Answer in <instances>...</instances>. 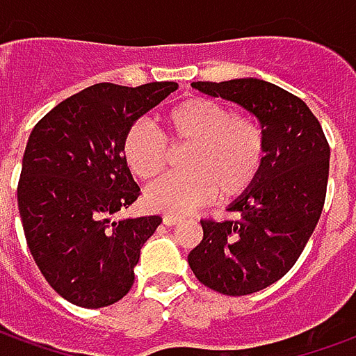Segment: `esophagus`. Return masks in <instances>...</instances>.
Returning a JSON list of instances; mask_svg holds the SVG:
<instances>
[{"label":"esophagus","instance_id":"1","mask_svg":"<svg viewBox=\"0 0 356 356\" xmlns=\"http://www.w3.org/2000/svg\"><path fill=\"white\" fill-rule=\"evenodd\" d=\"M179 222H183V218H181V216H175V214H165V216H163V224H165V226H175Z\"/></svg>","mask_w":356,"mask_h":356}]
</instances>
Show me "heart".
I'll return each mask as SVG.
<instances>
[{
	"mask_svg": "<svg viewBox=\"0 0 356 356\" xmlns=\"http://www.w3.org/2000/svg\"><path fill=\"white\" fill-rule=\"evenodd\" d=\"M169 138L191 144L183 168L149 185L146 204L156 212L187 214L216 197H239L259 177L267 156V136L257 120L234 115L228 107L204 97L177 103L165 117ZM168 142L146 118L128 127L122 158L136 177H158L168 163Z\"/></svg>",
	"mask_w": 356,
	"mask_h": 356,
	"instance_id": "heart-1",
	"label": "heart"
}]
</instances>
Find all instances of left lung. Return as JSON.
<instances>
[{
	"mask_svg": "<svg viewBox=\"0 0 356 356\" xmlns=\"http://www.w3.org/2000/svg\"><path fill=\"white\" fill-rule=\"evenodd\" d=\"M193 87L238 103L267 136L259 177L228 207L238 218L200 220L202 241L188 253L204 286L245 296L282 279L306 248L325 202L330 144L308 105L275 83L241 77Z\"/></svg>",
	"mask_w": 356,
	"mask_h": 356,
	"instance_id": "left-lung-1",
	"label": "left lung"
}]
</instances>
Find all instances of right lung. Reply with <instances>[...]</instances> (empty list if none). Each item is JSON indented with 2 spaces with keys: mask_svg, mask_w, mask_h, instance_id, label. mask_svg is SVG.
Instances as JSON below:
<instances>
[{
  "mask_svg": "<svg viewBox=\"0 0 356 356\" xmlns=\"http://www.w3.org/2000/svg\"><path fill=\"white\" fill-rule=\"evenodd\" d=\"M177 87L97 83L56 105L29 136L17 187L26 245L48 284L76 306L105 308L134 284L140 249L161 218L113 220L140 195L122 140Z\"/></svg>",
  "mask_w": 356,
  "mask_h": 356,
  "instance_id": "obj_1",
  "label": "right lung"
}]
</instances>
